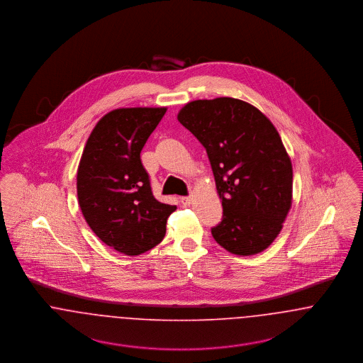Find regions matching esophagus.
<instances>
[{
	"label": "esophagus",
	"mask_w": 363,
	"mask_h": 363,
	"mask_svg": "<svg viewBox=\"0 0 363 363\" xmlns=\"http://www.w3.org/2000/svg\"><path fill=\"white\" fill-rule=\"evenodd\" d=\"M191 201H193V197H191V196L181 197V203H182L184 206H190V204H191Z\"/></svg>",
	"instance_id": "34e87169"
}]
</instances>
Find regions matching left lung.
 I'll return each mask as SVG.
<instances>
[{
  "instance_id": "8db88e82",
  "label": "left lung",
  "mask_w": 363,
  "mask_h": 363,
  "mask_svg": "<svg viewBox=\"0 0 363 363\" xmlns=\"http://www.w3.org/2000/svg\"><path fill=\"white\" fill-rule=\"evenodd\" d=\"M181 122L206 148L223 219L211 228L225 250L252 256L275 241L293 203V166L277 128L234 98L185 104Z\"/></svg>"
}]
</instances>
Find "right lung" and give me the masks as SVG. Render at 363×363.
<instances>
[{
  "label": "right lung",
  "mask_w": 363,
  "mask_h": 363,
  "mask_svg": "<svg viewBox=\"0 0 363 363\" xmlns=\"http://www.w3.org/2000/svg\"><path fill=\"white\" fill-rule=\"evenodd\" d=\"M166 107L107 113L86 140L77 169V199L95 235L114 250L138 256L160 243L177 209L157 201L140 152Z\"/></svg>",
  "instance_id": "add662e5"
}]
</instances>
